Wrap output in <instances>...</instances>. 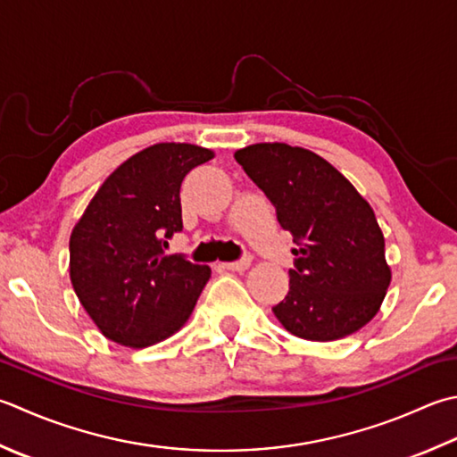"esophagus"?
<instances>
[{
  "mask_svg": "<svg viewBox=\"0 0 457 457\" xmlns=\"http://www.w3.org/2000/svg\"><path fill=\"white\" fill-rule=\"evenodd\" d=\"M249 263H252V255L245 253L241 259H237V262H229V263H223V267L229 271H245Z\"/></svg>",
  "mask_w": 457,
  "mask_h": 457,
  "instance_id": "1",
  "label": "esophagus"
}]
</instances>
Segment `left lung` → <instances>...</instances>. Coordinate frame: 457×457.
Wrapping results in <instances>:
<instances>
[{
	"label": "left lung",
	"instance_id": "1",
	"mask_svg": "<svg viewBox=\"0 0 457 457\" xmlns=\"http://www.w3.org/2000/svg\"><path fill=\"white\" fill-rule=\"evenodd\" d=\"M236 160L293 234L289 293L273 307L291 335L337 341L377 315L390 285L384 236L370 204L325 158L283 142H262Z\"/></svg>",
	"mask_w": 457,
	"mask_h": 457
}]
</instances>
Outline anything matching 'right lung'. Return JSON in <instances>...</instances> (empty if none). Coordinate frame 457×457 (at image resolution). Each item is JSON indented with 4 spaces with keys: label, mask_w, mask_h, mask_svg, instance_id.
Here are the masks:
<instances>
[{
    "label": "right lung",
    "mask_w": 457,
    "mask_h": 457,
    "mask_svg": "<svg viewBox=\"0 0 457 457\" xmlns=\"http://www.w3.org/2000/svg\"><path fill=\"white\" fill-rule=\"evenodd\" d=\"M212 158V150L180 142L140 150L106 178L73 228L71 283L111 341L156 345L192 315L212 270L164 249L184 228L182 180Z\"/></svg>",
    "instance_id": "1"
}]
</instances>
